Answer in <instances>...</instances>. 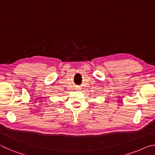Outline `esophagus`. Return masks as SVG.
<instances>
[{
    "mask_svg": "<svg viewBox=\"0 0 155 155\" xmlns=\"http://www.w3.org/2000/svg\"><path fill=\"white\" fill-rule=\"evenodd\" d=\"M77 90H79V89H77Z\"/></svg>",
    "mask_w": 155,
    "mask_h": 155,
    "instance_id": "obj_1",
    "label": "esophagus"
}]
</instances>
